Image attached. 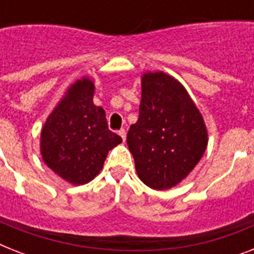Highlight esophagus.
I'll return each mask as SVG.
<instances>
[{"label": "esophagus", "mask_w": 254, "mask_h": 254, "mask_svg": "<svg viewBox=\"0 0 254 254\" xmlns=\"http://www.w3.org/2000/svg\"><path fill=\"white\" fill-rule=\"evenodd\" d=\"M119 134H120V137L123 138V141H125V138H127V131H125V129H121V130H119Z\"/></svg>", "instance_id": "obj_1"}]
</instances>
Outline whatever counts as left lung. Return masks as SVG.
<instances>
[{
  "instance_id": "left-lung-1",
  "label": "left lung",
  "mask_w": 254,
  "mask_h": 254,
  "mask_svg": "<svg viewBox=\"0 0 254 254\" xmlns=\"http://www.w3.org/2000/svg\"><path fill=\"white\" fill-rule=\"evenodd\" d=\"M137 123L127 143L141 181L153 190L171 189L196 166L208 143L203 116L186 88L167 73L141 76Z\"/></svg>"
}]
</instances>
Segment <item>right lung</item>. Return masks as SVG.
<instances>
[{"label": "right lung", "instance_id": "obj_1", "mask_svg": "<svg viewBox=\"0 0 254 254\" xmlns=\"http://www.w3.org/2000/svg\"><path fill=\"white\" fill-rule=\"evenodd\" d=\"M95 83L81 77L68 87L41 131L43 162L71 185H85L101 171L109 150L123 142L108 129L105 111L93 104Z\"/></svg>", "mask_w": 254, "mask_h": 254}]
</instances>
